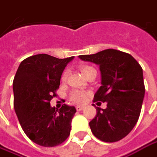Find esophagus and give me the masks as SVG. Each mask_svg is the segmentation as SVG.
<instances>
[{
	"mask_svg": "<svg viewBox=\"0 0 157 157\" xmlns=\"http://www.w3.org/2000/svg\"><path fill=\"white\" fill-rule=\"evenodd\" d=\"M84 109H85L84 106H77L76 107V109L78 110V111H81V110H83Z\"/></svg>",
	"mask_w": 157,
	"mask_h": 157,
	"instance_id": "34e87169",
	"label": "esophagus"
}]
</instances>
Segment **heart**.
Wrapping results in <instances>:
<instances>
[{"label": "heart", "mask_w": 157, "mask_h": 157, "mask_svg": "<svg viewBox=\"0 0 157 157\" xmlns=\"http://www.w3.org/2000/svg\"><path fill=\"white\" fill-rule=\"evenodd\" d=\"M80 70L82 73L85 76L90 70H95V69L91 67H90V66H81ZM67 74L68 72L67 71L62 74V78H61L62 80H65L67 78ZM70 97H71V100L72 101H74L76 103H82L86 98V93L84 92V91H80V90H74L71 93Z\"/></svg>", "instance_id": "b5f03b06"}]
</instances>
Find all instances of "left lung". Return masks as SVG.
<instances>
[{
    "mask_svg": "<svg viewBox=\"0 0 157 157\" xmlns=\"http://www.w3.org/2000/svg\"><path fill=\"white\" fill-rule=\"evenodd\" d=\"M78 58L99 66L101 86L94 100L107 102L105 109L97 107L89 123L91 132L101 141H119L133 129L141 112L145 93L142 67L131 55L113 48Z\"/></svg>",
    "mask_w": 157,
    "mask_h": 157,
    "instance_id": "8db88e82",
    "label": "left lung"
}]
</instances>
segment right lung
Here are the masks:
<instances>
[{
	"instance_id": "add662e5",
	"label": "right lung",
	"mask_w": 157,
	"mask_h": 157,
	"mask_svg": "<svg viewBox=\"0 0 157 157\" xmlns=\"http://www.w3.org/2000/svg\"><path fill=\"white\" fill-rule=\"evenodd\" d=\"M74 56L58 59L46 54L28 57L19 65L13 90L15 113L28 138L38 145L54 147L70 135L73 106L64 105L60 110L51 107L62 72Z\"/></svg>"
}]
</instances>
